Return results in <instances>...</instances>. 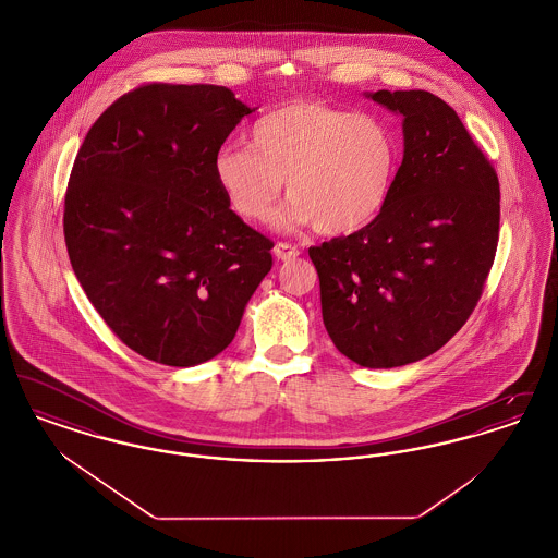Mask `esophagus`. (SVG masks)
<instances>
[{"instance_id": "esophagus-1", "label": "esophagus", "mask_w": 558, "mask_h": 558, "mask_svg": "<svg viewBox=\"0 0 558 558\" xmlns=\"http://www.w3.org/2000/svg\"><path fill=\"white\" fill-rule=\"evenodd\" d=\"M299 248L296 246H292V244H287V242H278L276 246H274V255H276V259H280V262H291L294 257H299Z\"/></svg>"}]
</instances>
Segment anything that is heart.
Listing matches in <instances>:
<instances>
[{
	"label": "heart",
	"instance_id": "heart-1",
	"mask_svg": "<svg viewBox=\"0 0 558 558\" xmlns=\"http://www.w3.org/2000/svg\"><path fill=\"white\" fill-rule=\"evenodd\" d=\"M398 140L374 114L324 102H291L259 117L251 146L228 144L213 160L232 211L267 221L287 180L284 223H316L345 236L385 209L398 175Z\"/></svg>",
	"mask_w": 558,
	"mask_h": 558
}]
</instances>
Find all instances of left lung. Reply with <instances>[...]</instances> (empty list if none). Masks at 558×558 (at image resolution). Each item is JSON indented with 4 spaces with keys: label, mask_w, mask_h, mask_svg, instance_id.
<instances>
[{
    "label": "left lung",
    "mask_w": 558,
    "mask_h": 558,
    "mask_svg": "<svg viewBox=\"0 0 558 558\" xmlns=\"http://www.w3.org/2000/svg\"><path fill=\"white\" fill-rule=\"evenodd\" d=\"M366 96L403 117L396 184L372 223L310 257L335 347L364 368H398L441 349L473 314L496 257L500 184L435 94Z\"/></svg>",
    "instance_id": "1"
}]
</instances>
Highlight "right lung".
<instances>
[{"mask_svg": "<svg viewBox=\"0 0 558 558\" xmlns=\"http://www.w3.org/2000/svg\"><path fill=\"white\" fill-rule=\"evenodd\" d=\"M253 108L221 85L148 83L98 117L64 196L73 271L108 328L187 368L232 343L274 242L230 209L213 160Z\"/></svg>", "mask_w": 558, "mask_h": 558, "instance_id": "1", "label": "right lung"}]
</instances>
